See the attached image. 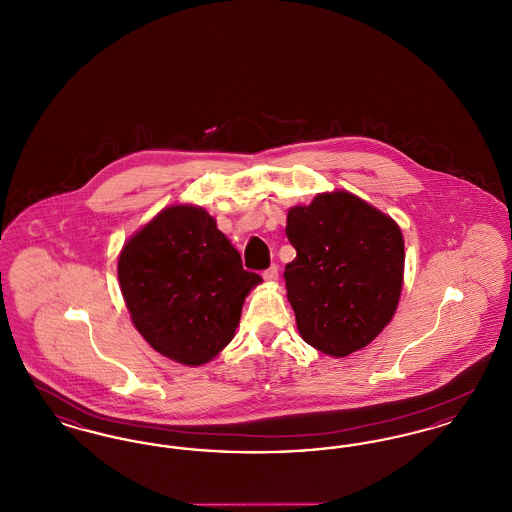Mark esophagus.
I'll return each mask as SVG.
<instances>
[{
	"label": "esophagus",
	"mask_w": 512,
	"mask_h": 512,
	"mask_svg": "<svg viewBox=\"0 0 512 512\" xmlns=\"http://www.w3.org/2000/svg\"><path fill=\"white\" fill-rule=\"evenodd\" d=\"M263 278L267 280V282H276L278 280V267L276 265H272V267H268L265 272H263Z\"/></svg>",
	"instance_id": "esophagus-1"
}]
</instances>
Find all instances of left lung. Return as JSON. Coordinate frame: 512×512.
I'll return each mask as SVG.
<instances>
[{"instance_id":"8db88e82","label":"left lung","mask_w":512,"mask_h":512,"mask_svg":"<svg viewBox=\"0 0 512 512\" xmlns=\"http://www.w3.org/2000/svg\"><path fill=\"white\" fill-rule=\"evenodd\" d=\"M288 301L301 338L330 357L366 347L397 311L405 240L390 215L345 190L288 209Z\"/></svg>"}]
</instances>
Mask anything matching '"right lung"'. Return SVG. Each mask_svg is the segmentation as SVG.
Segmentation results:
<instances>
[{
	"mask_svg": "<svg viewBox=\"0 0 512 512\" xmlns=\"http://www.w3.org/2000/svg\"><path fill=\"white\" fill-rule=\"evenodd\" d=\"M119 284L132 324L180 365L213 361L232 341L245 297L263 282L203 207H165L119 253Z\"/></svg>",
	"mask_w": 512,
	"mask_h": 512,
	"instance_id": "obj_1",
	"label": "right lung"
}]
</instances>
